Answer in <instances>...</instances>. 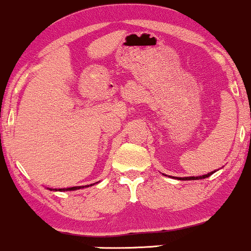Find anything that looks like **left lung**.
<instances>
[{
    "instance_id": "1",
    "label": "left lung",
    "mask_w": 251,
    "mask_h": 251,
    "mask_svg": "<svg viewBox=\"0 0 251 251\" xmlns=\"http://www.w3.org/2000/svg\"><path fill=\"white\" fill-rule=\"evenodd\" d=\"M215 172V171H214ZM214 172H210L208 175H203V176H198V177H184V178H180V177H177V179H180V180H196V179H204V178H208L211 176Z\"/></svg>"
}]
</instances>
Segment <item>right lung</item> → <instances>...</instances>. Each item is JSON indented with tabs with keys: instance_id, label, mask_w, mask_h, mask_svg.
I'll return each instance as SVG.
<instances>
[{
	"instance_id": "add662e5",
	"label": "right lung",
	"mask_w": 251,
	"mask_h": 251,
	"mask_svg": "<svg viewBox=\"0 0 251 251\" xmlns=\"http://www.w3.org/2000/svg\"><path fill=\"white\" fill-rule=\"evenodd\" d=\"M92 185V184H91ZM89 185H85V186H73V188H67V189H59V190H53L50 189L51 191H74V190H77V189H81V188H88Z\"/></svg>"
}]
</instances>
